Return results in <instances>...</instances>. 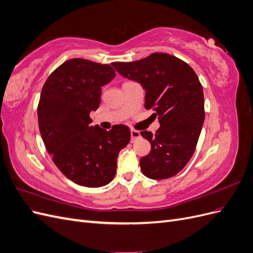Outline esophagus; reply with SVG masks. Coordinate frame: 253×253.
<instances>
[{
	"instance_id": "34e87169",
	"label": "esophagus",
	"mask_w": 253,
	"mask_h": 253,
	"mask_svg": "<svg viewBox=\"0 0 253 253\" xmlns=\"http://www.w3.org/2000/svg\"><path fill=\"white\" fill-rule=\"evenodd\" d=\"M131 137H132V141L140 137V132L137 131V129H131Z\"/></svg>"
}]
</instances>
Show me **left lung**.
Segmentation results:
<instances>
[{
  "instance_id": "1",
  "label": "left lung",
  "mask_w": 253,
  "mask_h": 253,
  "mask_svg": "<svg viewBox=\"0 0 253 253\" xmlns=\"http://www.w3.org/2000/svg\"><path fill=\"white\" fill-rule=\"evenodd\" d=\"M124 77L145 89L144 106L158 116L155 134L143 131L151 151L140 159L142 173L152 179H167L181 171L192 157L205 120L204 93L197 75L185 61L154 52L134 62H114Z\"/></svg>"
}]
</instances>
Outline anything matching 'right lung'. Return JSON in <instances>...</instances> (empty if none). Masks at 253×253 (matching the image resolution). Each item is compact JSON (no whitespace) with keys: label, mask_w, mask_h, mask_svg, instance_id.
I'll return each mask as SVG.
<instances>
[{"label":"right lung","mask_w":253,"mask_h":253,"mask_svg":"<svg viewBox=\"0 0 253 253\" xmlns=\"http://www.w3.org/2000/svg\"><path fill=\"white\" fill-rule=\"evenodd\" d=\"M110 64L70 59L53 71L38 104L39 128L52 162L68 179L88 188L108 185L116 174L119 152L131 131L89 126V113L100 104L101 87L115 77Z\"/></svg>","instance_id":"add662e5"}]
</instances>
